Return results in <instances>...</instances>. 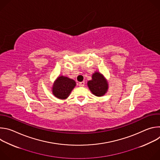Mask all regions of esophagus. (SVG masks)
Returning <instances> with one entry per match:
<instances>
[{"instance_id":"34e87169","label":"esophagus","mask_w":160,"mask_h":160,"mask_svg":"<svg viewBox=\"0 0 160 160\" xmlns=\"http://www.w3.org/2000/svg\"><path fill=\"white\" fill-rule=\"evenodd\" d=\"M85 85V82H81L79 83V86L80 87H83Z\"/></svg>"}]
</instances>
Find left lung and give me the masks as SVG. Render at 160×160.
<instances>
[{"instance_id":"1","label":"left lung","mask_w":160,"mask_h":160,"mask_svg":"<svg viewBox=\"0 0 160 160\" xmlns=\"http://www.w3.org/2000/svg\"><path fill=\"white\" fill-rule=\"evenodd\" d=\"M88 87L96 96H102L107 92L108 84L104 77L99 72H96L92 77V80L88 82Z\"/></svg>"}]
</instances>
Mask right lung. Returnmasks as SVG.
I'll list each match as a JSON object with an SVG mask.
<instances>
[{"label":"right lung","instance_id":"obj_1","mask_svg":"<svg viewBox=\"0 0 160 160\" xmlns=\"http://www.w3.org/2000/svg\"><path fill=\"white\" fill-rule=\"evenodd\" d=\"M75 85L76 83L73 80L61 76L53 85V94L59 99H64L69 96Z\"/></svg>","mask_w":160,"mask_h":160}]
</instances>
